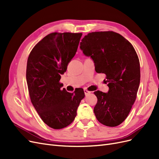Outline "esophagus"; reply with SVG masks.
I'll list each match as a JSON object with an SVG mask.
<instances>
[{"label": "esophagus", "mask_w": 159, "mask_h": 159, "mask_svg": "<svg viewBox=\"0 0 159 159\" xmlns=\"http://www.w3.org/2000/svg\"><path fill=\"white\" fill-rule=\"evenodd\" d=\"M84 93H85V95H88V93H91V91H88V89H84Z\"/></svg>", "instance_id": "obj_1"}]
</instances>
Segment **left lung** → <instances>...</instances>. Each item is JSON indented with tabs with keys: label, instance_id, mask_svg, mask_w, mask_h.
Wrapping results in <instances>:
<instances>
[{
	"label": "left lung",
	"instance_id": "left-lung-1",
	"mask_svg": "<svg viewBox=\"0 0 159 159\" xmlns=\"http://www.w3.org/2000/svg\"><path fill=\"white\" fill-rule=\"evenodd\" d=\"M80 49L90 56L95 71L106 75L107 93L96 91L98 102L93 109L98 121L116 127L127 117L135 102L140 84V63L133 45L113 31L88 34Z\"/></svg>",
	"mask_w": 159,
	"mask_h": 159
}]
</instances>
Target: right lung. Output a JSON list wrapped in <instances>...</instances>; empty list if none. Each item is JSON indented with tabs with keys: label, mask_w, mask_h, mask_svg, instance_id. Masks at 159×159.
Returning a JSON list of instances; mask_svg holds the SVG:
<instances>
[{
	"label": "right lung",
	"mask_w": 159,
	"mask_h": 159,
	"mask_svg": "<svg viewBox=\"0 0 159 159\" xmlns=\"http://www.w3.org/2000/svg\"><path fill=\"white\" fill-rule=\"evenodd\" d=\"M82 33L53 32L40 40L27 61L26 81L31 102L48 126L60 129L70 125L77 115L82 88L69 93L61 89V75L78 50Z\"/></svg>",
	"instance_id": "right-lung-1"
}]
</instances>
